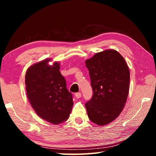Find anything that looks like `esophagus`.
<instances>
[{"label": "esophagus", "instance_id": "34e87169", "mask_svg": "<svg viewBox=\"0 0 156 156\" xmlns=\"http://www.w3.org/2000/svg\"><path fill=\"white\" fill-rule=\"evenodd\" d=\"M81 96H82V94L80 92H76V93L75 94V97L77 98H80L81 97Z\"/></svg>", "mask_w": 156, "mask_h": 156}]
</instances>
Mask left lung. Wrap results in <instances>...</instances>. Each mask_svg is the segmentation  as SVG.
<instances>
[{"mask_svg":"<svg viewBox=\"0 0 156 156\" xmlns=\"http://www.w3.org/2000/svg\"><path fill=\"white\" fill-rule=\"evenodd\" d=\"M93 95L86 102L88 117L102 126L118 117L129 90L130 72L123 57L115 49L97 53L85 62Z\"/></svg>","mask_w":156,"mask_h":156,"instance_id":"8db88e82","label":"left lung"}]
</instances>
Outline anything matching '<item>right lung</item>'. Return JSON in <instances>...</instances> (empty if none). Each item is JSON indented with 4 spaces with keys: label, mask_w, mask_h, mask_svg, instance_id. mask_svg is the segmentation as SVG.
I'll use <instances>...</instances> for the list:
<instances>
[{
    "label": "right lung",
    "mask_w": 156,
    "mask_h": 156,
    "mask_svg": "<svg viewBox=\"0 0 156 156\" xmlns=\"http://www.w3.org/2000/svg\"><path fill=\"white\" fill-rule=\"evenodd\" d=\"M45 59L29 67L25 74L27 98L39 117L58 125L68 120L74 105L72 94L59 72V62Z\"/></svg>",
    "instance_id": "obj_1"
}]
</instances>
